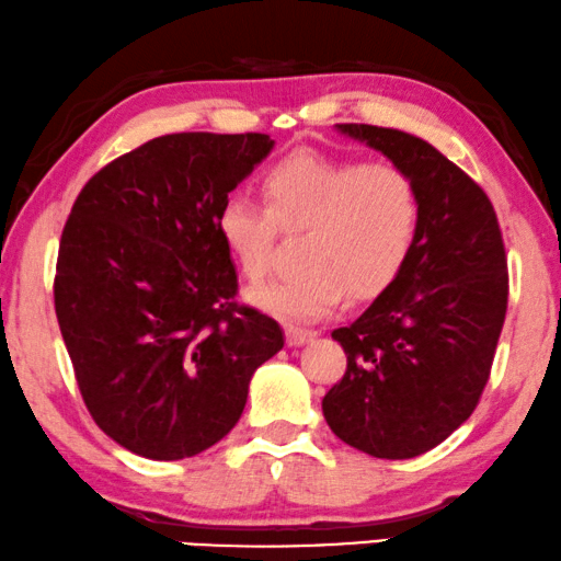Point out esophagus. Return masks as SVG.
Listing matches in <instances>:
<instances>
[{"instance_id":"1","label":"esophagus","mask_w":561,"mask_h":561,"mask_svg":"<svg viewBox=\"0 0 561 561\" xmlns=\"http://www.w3.org/2000/svg\"><path fill=\"white\" fill-rule=\"evenodd\" d=\"M314 335H318V333H314V330L289 325V328H287V345H302V343H307V341H312Z\"/></svg>"}]
</instances>
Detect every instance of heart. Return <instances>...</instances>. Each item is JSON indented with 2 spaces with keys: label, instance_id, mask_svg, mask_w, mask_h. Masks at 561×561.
Here are the masks:
<instances>
[{
  "label": "heart",
  "instance_id": "obj_1",
  "mask_svg": "<svg viewBox=\"0 0 561 561\" xmlns=\"http://www.w3.org/2000/svg\"><path fill=\"white\" fill-rule=\"evenodd\" d=\"M264 203L228 198L218 236L241 277L259 284L284 236H302L299 270L251 291V302L284 320H318L343 302L368 299L399 277L422 226L414 180L391 162L297 152L266 170Z\"/></svg>",
  "mask_w": 561,
  "mask_h": 561
}]
</instances>
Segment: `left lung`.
I'll use <instances>...</instances> for the list:
<instances>
[{
  "label": "left lung",
  "mask_w": 561,
  "mask_h": 561,
  "mask_svg": "<svg viewBox=\"0 0 561 561\" xmlns=\"http://www.w3.org/2000/svg\"><path fill=\"white\" fill-rule=\"evenodd\" d=\"M409 172L422 201L414 251L351 325L333 330L348 366L322 399L345 445L407 460L476 412L508 307V256L483 187L412 134L337 124Z\"/></svg>",
  "instance_id": "8db88e82"
}]
</instances>
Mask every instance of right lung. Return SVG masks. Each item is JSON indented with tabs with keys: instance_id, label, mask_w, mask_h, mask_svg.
<instances>
[{
	"instance_id": "obj_1",
	"label": "right lung",
	"mask_w": 561,
	"mask_h": 561,
	"mask_svg": "<svg viewBox=\"0 0 561 561\" xmlns=\"http://www.w3.org/2000/svg\"><path fill=\"white\" fill-rule=\"evenodd\" d=\"M266 134H164L101 168L70 208L55 314L83 404L114 442L183 460L224 439L279 322L236 302L218 236L228 193L270 154Z\"/></svg>"
}]
</instances>
